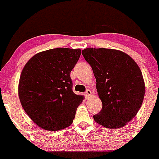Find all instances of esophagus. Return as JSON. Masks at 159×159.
<instances>
[{"instance_id":"34e87169","label":"esophagus","mask_w":159,"mask_h":159,"mask_svg":"<svg viewBox=\"0 0 159 159\" xmlns=\"http://www.w3.org/2000/svg\"><path fill=\"white\" fill-rule=\"evenodd\" d=\"M85 95H86V98H89V97L92 96V92L91 90L89 89H87L86 93H85Z\"/></svg>"}]
</instances>
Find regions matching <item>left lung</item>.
Returning <instances> with one entry per match:
<instances>
[{
	"label": "left lung",
	"instance_id": "left-lung-1",
	"mask_svg": "<svg viewBox=\"0 0 159 159\" xmlns=\"http://www.w3.org/2000/svg\"><path fill=\"white\" fill-rule=\"evenodd\" d=\"M82 54L92 66L102 102L94 120L109 129L124 127L144 99L146 86L140 68L130 56L116 49L88 48Z\"/></svg>",
	"mask_w": 159,
	"mask_h": 159
}]
</instances>
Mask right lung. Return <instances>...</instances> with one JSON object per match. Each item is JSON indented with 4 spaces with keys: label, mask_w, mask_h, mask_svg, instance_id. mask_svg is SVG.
<instances>
[{
    "label": "right lung",
    "mask_w": 159,
    "mask_h": 159,
    "mask_svg": "<svg viewBox=\"0 0 159 159\" xmlns=\"http://www.w3.org/2000/svg\"><path fill=\"white\" fill-rule=\"evenodd\" d=\"M81 49L57 48L37 53L22 70L18 95L22 107L31 120L49 131L72 124L84 96L72 90L70 73Z\"/></svg>",
    "instance_id": "1"
}]
</instances>
